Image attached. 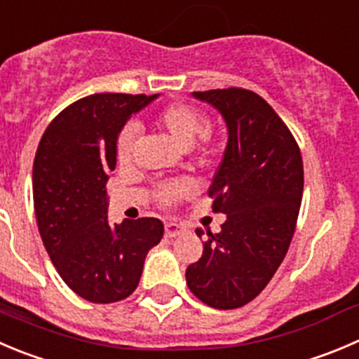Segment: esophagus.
<instances>
[{"label": "esophagus", "instance_id": "esophagus-1", "mask_svg": "<svg viewBox=\"0 0 359 359\" xmlns=\"http://www.w3.org/2000/svg\"><path fill=\"white\" fill-rule=\"evenodd\" d=\"M185 231V227L180 224H176V222H167L165 224V236L167 238H176L180 236V234Z\"/></svg>", "mask_w": 359, "mask_h": 359}]
</instances>
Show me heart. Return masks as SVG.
<instances>
[{"label": "heart", "instance_id": "1", "mask_svg": "<svg viewBox=\"0 0 359 359\" xmlns=\"http://www.w3.org/2000/svg\"><path fill=\"white\" fill-rule=\"evenodd\" d=\"M153 125L158 132L170 139L180 148H189L194 158L204 162L211 158L220 148V139L211 126H204V116L199 109L189 104H170L160 109L153 118ZM135 130L132 126L123 128L118 137V160L121 163L130 162L134 151ZM194 187L189 180L180 177L163 183L156 189L155 199L160 206H172L187 199Z\"/></svg>", "mask_w": 359, "mask_h": 359}]
</instances>
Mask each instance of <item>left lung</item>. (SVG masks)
<instances>
[{"instance_id":"1","label":"left lung","mask_w":359,"mask_h":359,"mask_svg":"<svg viewBox=\"0 0 359 359\" xmlns=\"http://www.w3.org/2000/svg\"><path fill=\"white\" fill-rule=\"evenodd\" d=\"M192 95L213 105L227 125L224 158L208 190L215 213L227 218L220 233H206L203 257L187 268V285L213 309H240L268 285L289 250L303 196L302 151L254 91Z\"/></svg>"}]
</instances>
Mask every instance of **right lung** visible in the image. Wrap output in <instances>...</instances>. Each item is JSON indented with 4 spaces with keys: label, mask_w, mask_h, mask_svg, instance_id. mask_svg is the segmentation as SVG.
<instances>
[{
    "label": "right lung",
    "mask_w": 359,
    "mask_h": 359,
    "mask_svg": "<svg viewBox=\"0 0 359 359\" xmlns=\"http://www.w3.org/2000/svg\"><path fill=\"white\" fill-rule=\"evenodd\" d=\"M156 97L81 98L50 121L36 149L33 203L43 247L65 284L91 303L128 298L163 236L158 218L109 224L105 190L123 125Z\"/></svg>",
    "instance_id": "add662e5"
}]
</instances>
